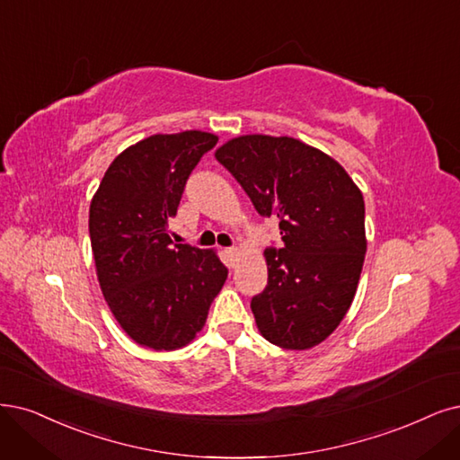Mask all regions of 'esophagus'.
I'll return each instance as SVG.
<instances>
[{
  "mask_svg": "<svg viewBox=\"0 0 460 460\" xmlns=\"http://www.w3.org/2000/svg\"><path fill=\"white\" fill-rule=\"evenodd\" d=\"M226 253H227V258L231 261V267H234L236 260H239V256H241V250L236 246H231V248H226Z\"/></svg>",
  "mask_w": 460,
  "mask_h": 460,
  "instance_id": "obj_1",
  "label": "esophagus"
}]
</instances>
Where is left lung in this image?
Masks as SVG:
<instances>
[{
	"instance_id": "left-lung-1",
	"label": "left lung",
	"mask_w": 460,
	"mask_h": 460,
	"mask_svg": "<svg viewBox=\"0 0 460 460\" xmlns=\"http://www.w3.org/2000/svg\"><path fill=\"white\" fill-rule=\"evenodd\" d=\"M260 216L279 219L282 248H267L265 290L252 313L269 343L311 349L339 326L358 286L364 197L324 151L290 136L246 134L216 151Z\"/></svg>"
}]
</instances>
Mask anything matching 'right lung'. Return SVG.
Here are the masks:
<instances>
[{
    "instance_id": "add662e5",
    "label": "right lung",
    "mask_w": 460,
    "mask_h": 460,
    "mask_svg": "<svg viewBox=\"0 0 460 460\" xmlns=\"http://www.w3.org/2000/svg\"><path fill=\"white\" fill-rule=\"evenodd\" d=\"M217 136L153 134L113 159L89 210L96 275L115 320L136 343L176 350L193 341L227 279L214 250L172 244L168 221Z\"/></svg>"
}]
</instances>
